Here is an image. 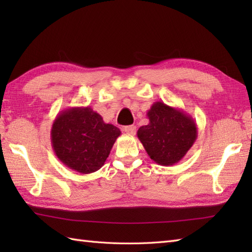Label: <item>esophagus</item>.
<instances>
[{
  "label": "esophagus",
  "instance_id": "1",
  "mask_svg": "<svg viewBox=\"0 0 252 252\" xmlns=\"http://www.w3.org/2000/svg\"><path fill=\"white\" fill-rule=\"evenodd\" d=\"M126 134H130V135H134L136 133V126H125V129H123Z\"/></svg>",
  "mask_w": 252,
  "mask_h": 252
}]
</instances>
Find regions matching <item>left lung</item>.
I'll use <instances>...</instances> for the list:
<instances>
[{
    "label": "left lung",
    "mask_w": 252,
    "mask_h": 252,
    "mask_svg": "<svg viewBox=\"0 0 252 252\" xmlns=\"http://www.w3.org/2000/svg\"><path fill=\"white\" fill-rule=\"evenodd\" d=\"M149 123L137 131L147 155L160 165H172L183 158L197 138V126L186 112L162 101L147 111Z\"/></svg>",
    "instance_id": "1"
}]
</instances>
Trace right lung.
<instances>
[{
	"label": "right lung",
	"instance_id": "add662e5",
	"mask_svg": "<svg viewBox=\"0 0 252 252\" xmlns=\"http://www.w3.org/2000/svg\"><path fill=\"white\" fill-rule=\"evenodd\" d=\"M121 131L105 123L91 107H70L61 111L53 122V151L73 171L89 174L103 167Z\"/></svg>",
	"mask_w": 252,
	"mask_h": 252
}]
</instances>
